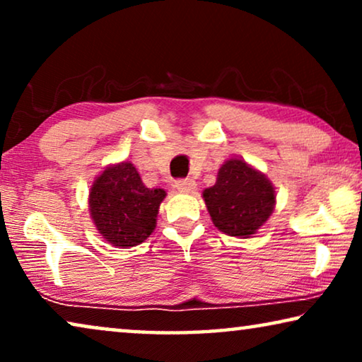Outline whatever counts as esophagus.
I'll return each instance as SVG.
<instances>
[{
	"label": "esophagus",
	"instance_id": "esophagus-1",
	"mask_svg": "<svg viewBox=\"0 0 362 362\" xmlns=\"http://www.w3.org/2000/svg\"><path fill=\"white\" fill-rule=\"evenodd\" d=\"M175 187L181 192H192L196 189V181L192 180H177L175 182Z\"/></svg>",
	"mask_w": 362,
	"mask_h": 362
}]
</instances>
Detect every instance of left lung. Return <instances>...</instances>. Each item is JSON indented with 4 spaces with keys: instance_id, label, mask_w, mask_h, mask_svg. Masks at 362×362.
<instances>
[{
    "instance_id": "left-lung-1",
    "label": "left lung",
    "mask_w": 362,
    "mask_h": 362,
    "mask_svg": "<svg viewBox=\"0 0 362 362\" xmlns=\"http://www.w3.org/2000/svg\"><path fill=\"white\" fill-rule=\"evenodd\" d=\"M275 187L264 173L230 158L219 168L214 186L202 191L211 219L221 232L232 237L254 235L275 207Z\"/></svg>"
}]
</instances>
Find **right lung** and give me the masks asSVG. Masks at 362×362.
Returning <instances> with one entry per match:
<instances>
[{
  "mask_svg": "<svg viewBox=\"0 0 362 362\" xmlns=\"http://www.w3.org/2000/svg\"><path fill=\"white\" fill-rule=\"evenodd\" d=\"M166 191L146 187L130 161L103 170L88 194L90 217L108 244L128 249L141 244L156 227Z\"/></svg>",
  "mask_w": 362,
  "mask_h": 362,
  "instance_id": "1",
  "label": "right lung"
}]
</instances>
